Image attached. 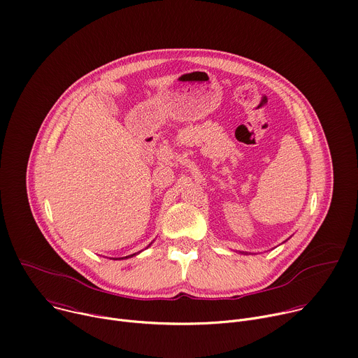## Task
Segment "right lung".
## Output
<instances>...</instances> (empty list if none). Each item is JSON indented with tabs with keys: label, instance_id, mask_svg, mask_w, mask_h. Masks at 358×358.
<instances>
[{
	"label": "right lung",
	"instance_id": "1",
	"mask_svg": "<svg viewBox=\"0 0 358 358\" xmlns=\"http://www.w3.org/2000/svg\"><path fill=\"white\" fill-rule=\"evenodd\" d=\"M126 258H127V257H126Z\"/></svg>",
	"mask_w": 358,
	"mask_h": 358
}]
</instances>
